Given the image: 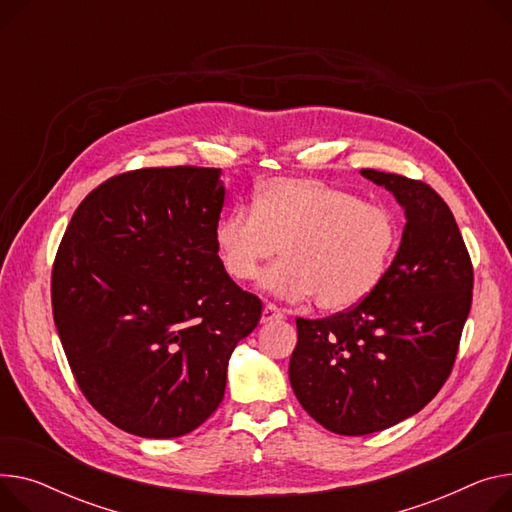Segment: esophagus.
<instances>
[{"instance_id":"1","label":"esophagus","mask_w":512,"mask_h":512,"mask_svg":"<svg viewBox=\"0 0 512 512\" xmlns=\"http://www.w3.org/2000/svg\"><path fill=\"white\" fill-rule=\"evenodd\" d=\"M280 319H284V313L278 309L276 304H271V302H267L265 306H263V313H261V321L263 323H271V321H280Z\"/></svg>"}]
</instances>
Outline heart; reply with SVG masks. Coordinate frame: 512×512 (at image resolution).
I'll use <instances>...</instances> for the list:
<instances>
[{
	"instance_id": "obj_1",
	"label": "heart",
	"mask_w": 512,
	"mask_h": 512,
	"mask_svg": "<svg viewBox=\"0 0 512 512\" xmlns=\"http://www.w3.org/2000/svg\"><path fill=\"white\" fill-rule=\"evenodd\" d=\"M216 251L226 274L251 282L261 267L265 288L290 300L315 296L319 309L344 313L377 290L399 249L401 224L385 203L313 179H271L249 206L216 224Z\"/></svg>"
}]
</instances>
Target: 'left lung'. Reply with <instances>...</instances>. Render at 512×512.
<instances>
[{"label":"left lung","mask_w":512,"mask_h":512,"mask_svg":"<svg viewBox=\"0 0 512 512\" xmlns=\"http://www.w3.org/2000/svg\"><path fill=\"white\" fill-rule=\"evenodd\" d=\"M405 210L383 284L325 319H296V399L323 428L362 436L418 414L453 370L473 296V265L453 212L430 185L364 168Z\"/></svg>","instance_id":"left-lung-1"}]
</instances>
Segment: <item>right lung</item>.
<instances>
[{
    "label": "right lung",
    "mask_w": 512,
    "mask_h": 512,
    "mask_svg": "<svg viewBox=\"0 0 512 512\" xmlns=\"http://www.w3.org/2000/svg\"><path fill=\"white\" fill-rule=\"evenodd\" d=\"M220 168H138L90 191L51 271L53 319L94 410L144 438L183 436L226 389L234 346L261 319L216 251Z\"/></svg>",
    "instance_id": "1"
}]
</instances>
